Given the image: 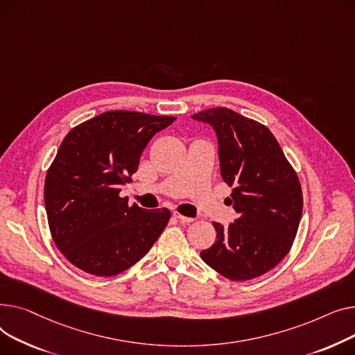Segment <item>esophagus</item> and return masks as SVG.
<instances>
[{
    "instance_id": "obj_1",
    "label": "esophagus",
    "mask_w": 355,
    "mask_h": 355,
    "mask_svg": "<svg viewBox=\"0 0 355 355\" xmlns=\"http://www.w3.org/2000/svg\"><path fill=\"white\" fill-rule=\"evenodd\" d=\"M173 216L175 218H178L180 222H186V223H191V222H193L195 220V218H189V216H183L182 214H179V212H173Z\"/></svg>"
}]
</instances>
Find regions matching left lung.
<instances>
[{"label": "left lung", "mask_w": 355, "mask_h": 355, "mask_svg": "<svg viewBox=\"0 0 355 355\" xmlns=\"http://www.w3.org/2000/svg\"><path fill=\"white\" fill-rule=\"evenodd\" d=\"M192 119L216 133L220 175L234 186L227 200L238 214L229 226L214 222L216 241L200 258L227 279L261 277L285 258L295 239L302 215L298 176L263 124L226 107Z\"/></svg>", "instance_id": "obj_1"}]
</instances>
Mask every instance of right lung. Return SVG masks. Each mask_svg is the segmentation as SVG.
<instances>
[{
	"mask_svg": "<svg viewBox=\"0 0 355 355\" xmlns=\"http://www.w3.org/2000/svg\"><path fill=\"white\" fill-rule=\"evenodd\" d=\"M171 116L113 110L74 128L60 144L46 176L44 203L51 236L74 266L113 277L150 251L171 211L143 209L120 198L150 139Z\"/></svg>",
	"mask_w": 355,
	"mask_h": 355,
	"instance_id": "add662e5",
	"label": "right lung"
}]
</instances>
